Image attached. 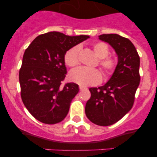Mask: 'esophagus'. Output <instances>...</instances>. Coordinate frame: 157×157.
<instances>
[{
  "instance_id": "1",
  "label": "esophagus",
  "mask_w": 157,
  "mask_h": 157,
  "mask_svg": "<svg viewBox=\"0 0 157 157\" xmlns=\"http://www.w3.org/2000/svg\"><path fill=\"white\" fill-rule=\"evenodd\" d=\"M84 89H86L85 87H83V86H80V90H84Z\"/></svg>"
}]
</instances>
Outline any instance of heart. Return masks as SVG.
<instances>
[{"label":"heart","mask_w":157,"mask_h":157,"mask_svg":"<svg viewBox=\"0 0 157 157\" xmlns=\"http://www.w3.org/2000/svg\"><path fill=\"white\" fill-rule=\"evenodd\" d=\"M79 46H74L69 49L65 54V63L70 67H76L79 63ZM93 51L98 59L99 65L101 67L104 74L108 76L112 74L116 67V60L112 57H108L109 48L104 42H96L93 45ZM69 78L74 83L80 86L95 85L101 81V74L98 70H90L84 67H78L71 70L69 74Z\"/></svg>","instance_id":"obj_1"}]
</instances>
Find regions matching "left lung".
<instances>
[{"mask_svg":"<svg viewBox=\"0 0 157 157\" xmlns=\"http://www.w3.org/2000/svg\"><path fill=\"white\" fill-rule=\"evenodd\" d=\"M98 39L109 44L118 56L113 74L105 85L90 87V98L85 113L94 124L112 125L132 108L135 94L140 82V59L129 39L118 34H104Z\"/></svg>","mask_w":157,"mask_h":157,"instance_id":"1","label":"left lung"}]
</instances>
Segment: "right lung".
<instances>
[{
    "instance_id": "right-lung-1",
    "label": "right lung",
    "mask_w": 157,
    "mask_h": 157,
    "mask_svg": "<svg viewBox=\"0 0 157 157\" xmlns=\"http://www.w3.org/2000/svg\"><path fill=\"white\" fill-rule=\"evenodd\" d=\"M89 38L49 32L37 36L25 51L19 71L21 96L38 121L52 125L66 118L79 86L68 83L61 87L67 74L64 57L69 49Z\"/></svg>"
}]
</instances>
